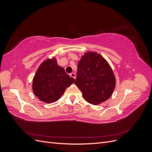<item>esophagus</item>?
Here are the masks:
<instances>
[{"label": "esophagus", "mask_w": 152, "mask_h": 152, "mask_svg": "<svg viewBox=\"0 0 152 152\" xmlns=\"http://www.w3.org/2000/svg\"><path fill=\"white\" fill-rule=\"evenodd\" d=\"M70 75L71 77L73 78V79H75L76 75H75V73H70Z\"/></svg>", "instance_id": "34e87169"}]
</instances>
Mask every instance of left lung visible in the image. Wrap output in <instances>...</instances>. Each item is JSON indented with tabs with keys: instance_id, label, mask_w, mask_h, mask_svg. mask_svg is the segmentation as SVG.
Returning a JSON list of instances; mask_svg holds the SVG:
<instances>
[{
	"instance_id": "left-lung-1",
	"label": "left lung",
	"mask_w": 152,
	"mask_h": 152,
	"mask_svg": "<svg viewBox=\"0 0 152 152\" xmlns=\"http://www.w3.org/2000/svg\"><path fill=\"white\" fill-rule=\"evenodd\" d=\"M75 84L87 102L96 105L111 97L116 79L112 68L102 55L89 51L78 63Z\"/></svg>"
}]
</instances>
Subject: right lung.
I'll list each match as a JSON object with an SVG mask.
<instances>
[{"label":"right lung","instance_id":"add662e5","mask_svg":"<svg viewBox=\"0 0 152 152\" xmlns=\"http://www.w3.org/2000/svg\"><path fill=\"white\" fill-rule=\"evenodd\" d=\"M74 81L53 57L44 60L39 65L32 82V90L41 102L52 103L60 98Z\"/></svg>","mask_w":152,"mask_h":152}]
</instances>
